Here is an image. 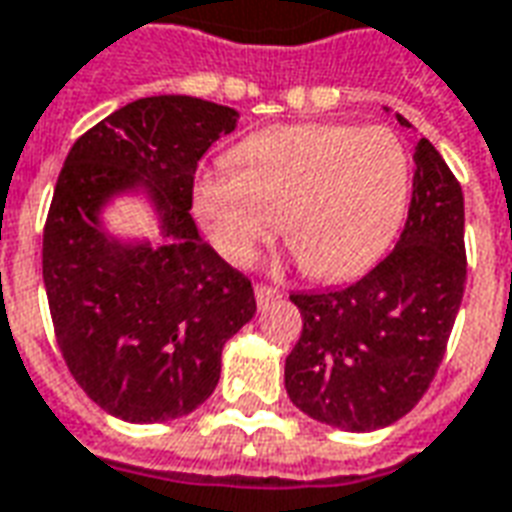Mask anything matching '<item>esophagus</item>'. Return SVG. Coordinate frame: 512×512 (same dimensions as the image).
Segmentation results:
<instances>
[{
    "label": "esophagus",
    "instance_id": "obj_1",
    "mask_svg": "<svg viewBox=\"0 0 512 512\" xmlns=\"http://www.w3.org/2000/svg\"><path fill=\"white\" fill-rule=\"evenodd\" d=\"M282 293L277 288H271V285H255V299L257 307H268L271 301H277Z\"/></svg>",
    "mask_w": 512,
    "mask_h": 512
}]
</instances>
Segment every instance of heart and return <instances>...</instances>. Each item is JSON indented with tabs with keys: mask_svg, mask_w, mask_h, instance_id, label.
I'll use <instances>...</instances> for the list:
<instances>
[{
	"mask_svg": "<svg viewBox=\"0 0 512 512\" xmlns=\"http://www.w3.org/2000/svg\"><path fill=\"white\" fill-rule=\"evenodd\" d=\"M408 200V150L378 126H268L194 180V213L219 255L244 266L282 219L301 271L318 282L373 266L400 233Z\"/></svg>",
	"mask_w": 512,
	"mask_h": 512,
	"instance_id": "1",
	"label": "heart"
}]
</instances>
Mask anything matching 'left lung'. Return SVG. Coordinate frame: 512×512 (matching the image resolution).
I'll use <instances>...</instances> for the list:
<instances>
[{"label":"left lung","mask_w":512,"mask_h":512,"mask_svg":"<svg viewBox=\"0 0 512 512\" xmlns=\"http://www.w3.org/2000/svg\"><path fill=\"white\" fill-rule=\"evenodd\" d=\"M400 126L411 128L397 115ZM395 249L354 285L293 293L301 337L285 359L293 406L332 428L367 433L417 406L439 370L466 285L463 191L425 136Z\"/></svg>","instance_id":"8db88e82"}]
</instances>
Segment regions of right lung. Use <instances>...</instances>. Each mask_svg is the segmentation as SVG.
<instances>
[{
	"instance_id": "add662e5",
	"label": "right lung",
	"mask_w": 512,
	"mask_h": 512,
	"mask_svg": "<svg viewBox=\"0 0 512 512\" xmlns=\"http://www.w3.org/2000/svg\"><path fill=\"white\" fill-rule=\"evenodd\" d=\"M238 112L191 95H150L76 139L43 230V282L62 359L87 397L126 422H167L219 384L222 348L257 304L252 282L191 219L197 161ZM145 193L165 241L120 242L100 211Z\"/></svg>"
}]
</instances>
